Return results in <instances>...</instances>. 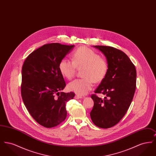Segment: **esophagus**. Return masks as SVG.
I'll return each instance as SVG.
<instances>
[{"instance_id": "34e87169", "label": "esophagus", "mask_w": 156, "mask_h": 156, "mask_svg": "<svg viewBox=\"0 0 156 156\" xmlns=\"http://www.w3.org/2000/svg\"><path fill=\"white\" fill-rule=\"evenodd\" d=\"M83 97H82V96H80V95H76L75 96V98L76 99H81Z\"/></svg>"}]
</instances>
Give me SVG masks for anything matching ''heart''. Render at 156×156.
<instances>
[{"instance_id":"heart-1","label":"heart","mask_w":156,"mask_h":156,"mask_svg":"<svg viewBox=\"0 0 156 156\" xmlns=\"http://www.w3.org/2000/svg\"><path fill=\"white\" fill-rule=\"evenodd\" d=\"M77 68L82 69V79H77L68 85V88L78 95H87L93 87L94 82L103 81L108 73L106 59L95 51L87 47L78 48L73 54V61L64 58L59 64L61 75L68 80L74 76Z\"/></svg>"}]
</instances>
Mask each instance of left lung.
Returning <instances> with one entry per match:
<instances>
[{"mask_svg": "<svg viewBox=\"0 0 156 156\" xmlns=\"http://www.w3.org/2000/svg\"><path fill=\"white\" fill-rule=\"evenodd\" d=\"M105 56L108 71L95 93L102 94L104 99L92 95L94 102L90 113L96 126L108 129L115 126L126 114L136 90V70L125 52L109 46L94 45Z\"/></svg>", "mask_w": 156, "mask_h": 156, "instance_id": "8db88e82", "label": "left lung"}]
</instances>
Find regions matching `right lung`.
Wrapping results in <instances>:
<instances>
[{
  "mask_svg": "<svg viewBox=\"0 0 156 156\" xmlns=\"http://www.w3.org/2000/svg\"><path fill=\"white\" fill-rule=\"evenodd\" d=\"M74 47L44 45L31 52L23 65V101L33 119L45 127L57 126L66 119V102L74 97L72 92H62L66 84L59 69L60 61Z\"/></svg>",
  "mask_w": 156,
  "mask_h": 156,
  "instance_id": "add662e5",
  "label": "right lung"
}]
</instances>
